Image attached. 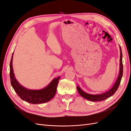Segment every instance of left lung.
<instances>
[{
    "mask_svg": "<svg viewBox=\"0 0 131 131\" xmlns=\"http://www.w3.org/2000/svg\"><path fill=\"white\" fill-rule=\"evenodd\" d=\"M120 71H119V75L117 78V80L115 83L114 86L110 90L108 91L107 92L104 93L102 94H100V95H90V94L86 93L83 91L79 86L77 87V89L80 93V95L82 96L83 98H84L89 101H93V102H97V101H102L105 100L106 99L109 98L110 97L112 96L113 95L114 93L116 92L117 89L119 88V86L120 84V82L122 80V78L123 76V61H122V52L121 48H120Z\"/></svg>",
    "mask_w": 131,
    "mask_h": 131,
    "instance_id": "obj_1",
    "label": "left lung"
}]
</instances>
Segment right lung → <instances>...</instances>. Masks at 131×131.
<instances>
[{
	"label": "right lung",
	"mask_w": 131,
	"mask_h": 131,
	"mask_svg": "<svg viewBox=\"0 0 131 131\" xmlns=\"http://www.w3.org/2000/svg\"><path fill=\"white\" fill-rule=\"evenodd\" d=\"M12 54L10 62V80L11 85L14 91L19 97L31 104H42L46 103L53 98L56 92V89L60 77L55 78L43 89L40 90H32L27 89L21 85L15 79L12 68Z\"/></svg>",
	"instance_id": "obj_1"
}]
</instances>
